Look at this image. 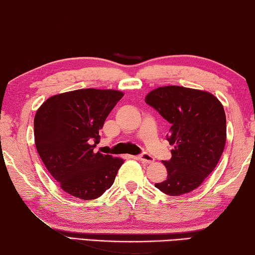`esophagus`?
I'll list each match as a JSON object with an SVG mask.
<instances>
[{
    "instance_id": "1",
    "label": "esophagus",
    "mask_w": 255,
    "mask_h": 255,
    "mask_svg": "<svg viewBox=\"0 0 255 255\" xmlns=\"http://www.w3.org/2000/svg\"><path fill=\"white\" fill-rule=\"evenodd\" d=\"M137 159L144 162V164H151V162L155 161V158H153L152 156H150L149 153H142V155H140L139 157H137Z\"/></svg>"
}]
</instances>
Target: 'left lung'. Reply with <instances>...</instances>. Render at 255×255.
Returning a JSON list of instances; mask_svg holds the SVG:
<instances>
[{
  "label": "left lung",
  "instance_id": "left-lung-1",
  "mask_svg": "<svg viewBox=\"0 0 255 255\" xmlns=\"http://www.w3.org/2000/svg\"><path fill=\"white\" fill-rule=\"evenodd\" d=\"M145 103L169 122L167 140L174 145L164 160L167 178L156 183L162 193L186 194L215 169L226 143V115L219 99L204 90L165 86L150 91Z\"/></svg>",
  "mask_w": 255,
  "mask_h": 255
}]
</instances>
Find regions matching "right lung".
<instances>
[{"label":"right lung","mask_w":255,"mask_h":255,"mask_svg":"<svg viewBox=\"0 0 255 255\" xmlns=\"http://www.w3.org/2000/svg\"><path fill=\"white\" fill-rule=\"evenodd\" d=\"M123 96L113 89H78L52 96L37 110V151L66 193L93 200L114 183L124 159L95 152L94 148L99 142V130Z\"/></svg>","instance_id":"obj_1"}]
</instances>
